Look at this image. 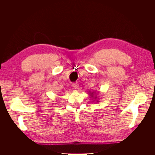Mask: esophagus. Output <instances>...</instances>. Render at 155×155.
Here are the masks:
<instances>
[{
	"instance_id": "obj_1",
	"label": "esophagus",
	"mask_w": 155,
	"mask_h": 155,
	"mask_svg": "<svg viewBox=\"0 0 155 155\" xmlns=\"http://www.w3.org/2000/svg\"><path fill=\"white\" fill-rule=\"evenodd\" d=\"M73 87L75 89H78L79 88V84L77 83H73Z\"/></svg>"
}]
</instances>
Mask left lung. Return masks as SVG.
<instances>
[{
  "label": "left lung",
  "mask_w": 155,
  "mask_h": 155,
  "mask_svg": "<svg viewBox=\"0 0 155 155\" xmlns=\"http://www.w3.org/2000/svg\"><path fill=\"white\" fill-rule=\"evenodd\" d=\"M88 94L90 95V96H91V98H92V99H94V100H96V101L97 102V101H99L98 100V98L97 97V94H96V91H93V92H91V91H89L88 92Z\"/></svg>",
  "instance_id": "obj_1"
}]
</instances>
